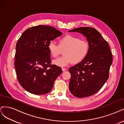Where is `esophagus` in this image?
Instances as JSON below:
<instances>
[{
	"mask_svg": "<svg viewBox=\"0 0 124 124\" xmlns=\"http://www.w3.org/2000/svg\"><path fill=\"white\" fill-rule=\"evenodd\" d=\"M66 70H67V69H66V68H62V71H65Z\"/></svg>",
	"mask_w": 124,
	"mask_h": 124,
	"instance_id": "obj_1",
	"label": "esophagus"
}]
</instances>
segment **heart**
<instances>
[{
	"mask_svg": "<svg viewBox=\"0 0 124 124\" xmlns=\"http://www.w3.org/2000/svg\"><path fill=\"white\" fill-rule=\"evenodd\" d=\"M58 45L54 41L48 43L47 48L53 57H57L61 49H63L62 57L54 60L53 63L59 67H65L72 62L78 63L81 62L87 55L88 52V44L84 40H81L76 37L67 35L62 37Z\"/></svg>",
	"mask_w": 124,
	"mask_h": 124,
	"instance_id": "b5f03b06",
	"label": "heart"
}]
</instances>
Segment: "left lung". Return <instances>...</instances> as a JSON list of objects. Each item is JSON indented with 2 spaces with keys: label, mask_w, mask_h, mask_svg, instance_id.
I'll return each mask as SVG.
<instances>
[{
  "label": "left lung",
  "mask_w": 124,
  "mask_h": 124,
  "mask_svg": "<svg viewBox=\"0 0 124 124\" xmlns=\"http://www.w3.org/2000/svg\"><path fill=\"white\" fill-rule=\"evenodd\" d=\"M84 36L88 42L86 57L70 67L69 90L78 98L95 94L102 87L108 78L112 55L108 42L99 31L90 27H81L69 31Z\"/></svg>",
  "instance_id": "1"
}]
</instances>
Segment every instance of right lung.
<instances>
[{"label":"right lung","instance_id":"right-lung-1","mask_svg":"<svg viewBox=\"0 0 124 124\" xmlns=\"http://www.w3.org/2000/svg\"><path fill=\"white\" fill-rule=\"evenodd\" d=\"M62 35L51 26L39 25L26 30L18 40L14 65L17 80L26 91L44 95L52 90L62 70L51 64L47 46Z\"/></svg>","mask_w":124,"mask_h":124}]
</instances>
